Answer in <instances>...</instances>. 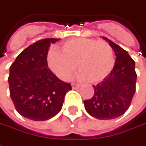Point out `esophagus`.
Listing matches in <instances>:
<instances>
[{
    "mask_svg": "<svg viewBox=\"0 0 146 146\" xmlns=\"http://www.w3.org/2000/svg\"><path fill=\"white\" fill-rule=\"evenodd\" d=\"M80 84H78L76 83H72V88H73V89H76V88H78L80 87Z\"/></svg>",
    "mask_w": 146,
    "mask_h": 146,
    "instance_id": "1",
    "label": "esophagus"
}]
</instances>
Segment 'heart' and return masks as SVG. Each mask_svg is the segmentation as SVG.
I'll return each instance as SVG.
<instances>
[{"mask_svg": "<svg viewBox=\"0 0 146 146\" xmlns=\"http://www.w3.org/2000/svg\"><path fill=\"white\" fill-rule=\"evenodd\" d=\"M59 50H50L46 60L53 73L62 80L70 79L77 65L80 79L92 84L99 83L108 76L115 66L113 49L103 40L71 38L64 42Z\"/></svg>", "mask_w": 146, "mask_h": 146, "instance_id": "heart-1", "label": "heart"}]
</instances>
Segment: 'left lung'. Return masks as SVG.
Listing matches in <instances>:
<instances>
[{
	"mask_svg": "<svg viewBox=\"0 0 146 146\" xmlns=\"http://www.w3.org/2000/svg\"><path fill=\"white\" fill-rule=\"evenodd\" d=\"M114 50L115 66L108 76L97 85H93L94 95L84 100L87 112L98 119H113L128 110L136 91L137 73L135 62L128 52L108 38L103 37Z\"/></svg>",
	"mask_w": 146,
	"mask_h": 146,
	"instance_id": "8db88e82",
	"label": "left lung"
}]
</instances>
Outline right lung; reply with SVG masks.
Masks as SVG:
<instances>
[{
  "mask_svg": "<svg viewBox=\"0 0 146 146\" xmlns=\"http://www.w3.org/2000/svg\"><path fill=\"white\" fill-rule=\"evenodd\" d=\"M58 38H44L23 50L10 66L9 92L16 111L34 121L51 119L62 108L71 84L61 80L48 68L47 54Z\"/></svg>",
  "mask_w": 146,
  "mask_h": 146,
  "instance_id": "obj_1",
  "label": "right lung"
}]
</instances>
